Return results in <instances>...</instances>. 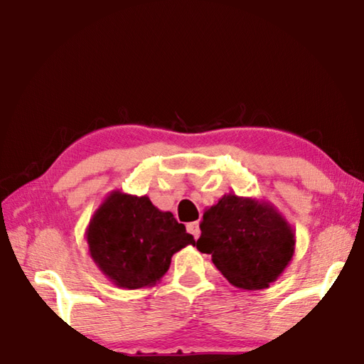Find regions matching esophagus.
<instances>
[{"instance_id": "34e87169", "label": "esophagus", "mask_w": 364, "mask_h": 364, "mask_svg": "<svg viewBox=\"0 0 364 364\" xmlns=\"http://www.w3.org/2000/svg\"><path fill=\"white\" fill-rule=\"evenodd\" d=\"M188 232L191 235H194V238L197 240L198 237H200V227H198V223L196 220V223H189L188 224Z\"/></svg>"}]
</instances>
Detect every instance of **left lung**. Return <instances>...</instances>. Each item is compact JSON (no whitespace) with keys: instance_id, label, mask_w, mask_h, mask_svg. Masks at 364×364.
<instances>
[{"instance_id":"8db88e82","label":"left lung","mask_w":364,"mask_h":364,"mask_svg":"<svg viewBox=\"0 0 364 364\" xmlns=\"http://www.w3.org/2000/svg\"><path fill=\"white\" fill-rule=\"evenodd\" d=\"M197 240L232 286L267 289L287 268L295 252V232L274 205L225 194L206 208Z\"/></svg>"}]
</instances>
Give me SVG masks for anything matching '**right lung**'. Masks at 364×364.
<instances>
[{
	"label": "right lung",
	"instance_id": "right-lung-1",
	"mask_svg": "<svg viewBox=\"0 0 364 364\" xmlns=\"http://www.w3.org/2000/svg\"><path fill=\"white\" fill-rule=\"evenodd\" d=\"M92 262L117 287H151L167 273L172 255L196 240L170 211L146 196L113 191L99 205L85 233Z\"/></svg>",
	"mask_w": 364,
	"mask_h": 364
}]
</instances>
